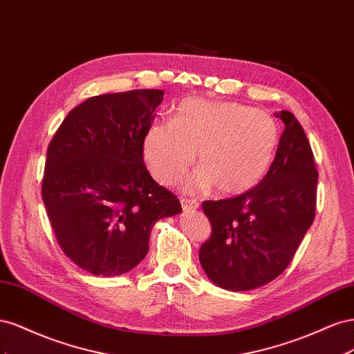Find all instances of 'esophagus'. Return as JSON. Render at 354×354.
<instances>
[{
  "mask_svg": "<svg viewBox=\"0 0 354 354\" xmlns=\"http://www.w3.org/2000/svg\"><path fill=\"white\" fill-rule=\"evenodd\" d=\"M181 207H183L185 211H190V209H198L199 208V202L195 199H186L181 198Z\"/></svg>",
  "mask_w": 354,
  "mask_h": 354,
  "instance_id": "obj_1",
  "label": "esophagus"
}]
</instances>
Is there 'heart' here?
<instances>
[{"mask_svg":"<svg viewBox=\"0 0 354 354\" xmlns=\"http://www.w3.org/2000/svg\"><path fill=\"white\" fill-rule=\"evenodd\" d=\"M279 143L274 118L236 102L186 99L171 121L149 127L143 158L151 174L173 185L195 160L201 168L185 181L198 192L212 185L220 195L236 196L254 189L269 171Z\"/></svg>","mask_w":354,"mask_h":354,"instance_id":"1","label":"heart"}]
</instances>
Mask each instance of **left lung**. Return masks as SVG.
<instances>
[{
	"instance_id": "1",
	"label": "left lung",
	"mask_w": 354,
	"mask_h": 354,
	"mask_svg": "<svg viewBox=\"0 0 354 354\" xmlns=\"http://www.w3.org/2000/svg\"><path fill=\"white\" fill-rule=\"evenodd\" d=\"M285 124L273 162L254 189L236 198L205 201L211 236L199 261L227 291H250L279 276L316 216L317 169L308 138L294 113H276Z\"/></svg>"
}]
</instances>
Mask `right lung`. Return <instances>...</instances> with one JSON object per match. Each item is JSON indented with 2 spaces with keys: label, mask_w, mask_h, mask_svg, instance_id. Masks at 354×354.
Wrapping results in <instances>:
<instances>
[{
  "label": "right lung",
  "mask_w": 354,
  "mask_h": 354,
  "mask_svg": "<svg viewBox=\"0 0 354 354\" xmlns=\"http://www.w3.org/2000/svg\"><path fill=\"white\" fill-rule=\"evenodd\" d=\"M162 90L94 95L73 108L47 149L42 201L66 257L95 276L133 270L160 218L181 212L143 162Z\"/></svg>",
  "instance_id": "obj_1"
}]
</instances>
